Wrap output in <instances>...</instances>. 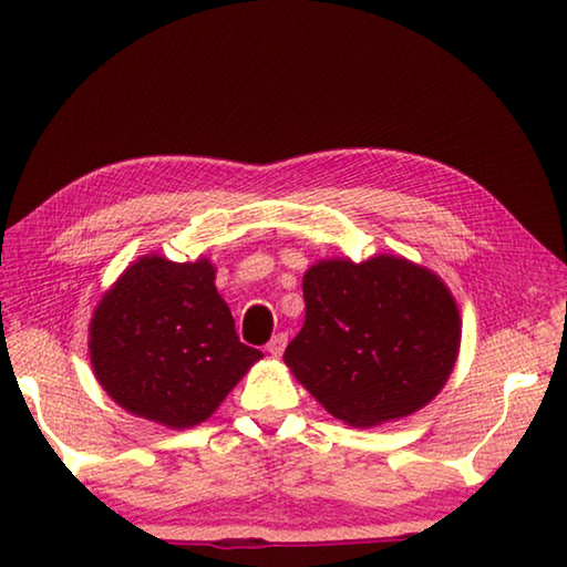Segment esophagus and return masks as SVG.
<instances>
[{
	"mask_svg": "<svg viewBox=\"0 0 567 567\" xmlns=\"http://www.w3.org/2000/svg\"><path fill=\"white\" fill-rule=\"evenodd\" d=\"M285 344H287V334L285 332H277L275 338L267 342V352H270L272 358H280V354L285 352Z\"/></svg>",
	"mask_w": 567,
	"mask_h": 567,
	"instance_id": "1",
	"label": "esophagus"
}]
</instances>
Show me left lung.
I'll list each match as a JSON object with an SVG mask.
<instances>
[{"instance_id": "8db88e82", "label": "left lung", "mask_w": 567, "mask_h": 567, "mask_svg": "<svg viewBox=\"0 0 567 567\" xmlns=\"http://www.w3.org/2000/svg\"><path fill=\"white\" fill-rule=\"evenodd\" d=\"M302 292L305 324L285 364L332 417L375 427L445 388L463 320L443 277L400 255L330 257L305 272Z\"/></svg>"}]
</instances>
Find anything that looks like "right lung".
<instances>
[{
	"label": "right lung",
	"instance_id": "right-lung-1",
	"mask_svg": "<svg viewBox=\"0 0 567 567\" xmlns=\"http://www.w3.org/2000/svg\"><path fill=\"white\" fill-rule=\"evenodd\" d=\"M260 358L239 342L207 257L142 255L90 320V362L102 390L122 410L172 430L205 422Z\"/></svg>",
	"mask_w": 567,
	"mask_h": 567
}]
</instances>
